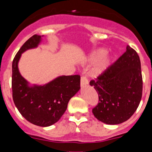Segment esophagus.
I'll use <instances>...</instances> for the list:
<instances>
[{"instance_id": "1", "label": "esophagus", "mask_w": 152, "mask_h": 152, "mask_svg": "<svg viewBox=\"0 0 152 152\" xmlns=\"http://www.w3.org/2000/svg\"><path fill=\"white\" fill-rule=\"evenodd\" d=\"M88 84V80L87 79V77L85 76H82L81 78H80V87L81 88H84L85 86H87Z\"/></svg>"}]
</instances>
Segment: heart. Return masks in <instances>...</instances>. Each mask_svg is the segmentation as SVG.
I'll list each match as a JSON object with an SVG mask.
<instances>
[{
    "label": "heart",
    "mask_w": 152,
    "mask_h": 152,
    "mask_svg": "<svg viewBox=\"0 0 152 152\" xmlns=\"http://www.w3.org/2000/svg\"><path fill=\"white\" fill-rule=\"evenodd\" d=\"M107 53L104 49H99L94 51L88 57V61L90 63H95L99 61L95 67L93 68L91 75L93 77H98L105 73L110 66L111 60L110 58L104 57Z\"/></svg>",
    "instance_id": "heart-1"
}]
</instances>
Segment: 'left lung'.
<instances>
[{
    "instance_id": "1",
    "label": "left lung",
    "mask_w": 152,
    "mask_h": 152,
    "mask_svg": "<svg viewBox=\"0 0 152 152\" xmlns=\"http://www.w3.org/2000/svg\"><path fill=\"white\" fill-rule=\"evenodd\" d=\"M90 85L99 96V103L92 110L98 120L108 125L128 120L139 107L142 95L141 62L137 52L127 45L124 54L96 80H91Z\"/></svg>"
}]
</instances>
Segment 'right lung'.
<instances>
[{"mask_svg": "<svg viewBox=\"0 0 152 152\" xmlns=\"http://www.w3.org/2000/svg\"><path fill=\"white\" fill-rule=\"evenodd\" d=\"M42 36L30 37L13 58L12 92L14 104L21 115L29 123L46 127L57 123L62 116L70 99L80 90V77L79 75H62L44 85H29L19 72L18 62L22 53L39 45Z\"/></svg>", "mask_w": 152, "mask_h": 152, "instance_id": "add662e5", "label": "right lung"}]
</instances>
